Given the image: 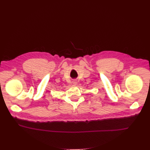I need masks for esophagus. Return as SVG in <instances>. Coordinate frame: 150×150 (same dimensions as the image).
Returning a JSON list of instances; mask_svg holds the SVG:
<instances>
[{
	"mask_svg": "<svg viewBox=\"0 0 150 150\" xmlns=\"http://www.w3.org/2000/svg\"><path fill=\"white\" fill-rule=\"evenodd\" d=\"M73 84H76V83H77V82H76L75 81H73Z\"/></svg>",
	"mask_w": 150,
	"mask_h": 150,
	"instance_id": "1",
	"label": "esophagus"
}]
</instances>
